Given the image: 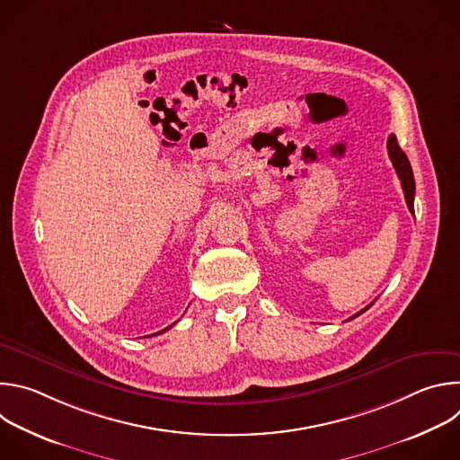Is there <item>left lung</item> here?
I'll list each match as a JSON object with an SVG mask.
<instances>
[{
	"mask_svg": "<svg viewBox=\"0 0 460 460\" xmlns=\"http://www.w3.org/2000/svg\"><path fill=\"white\" fill-rule=\"evenodd\" d=\"M387 155H389V160H391L393 167H395V171H397V174H399V178H401L408 209H410L411 215H415V208H413V200H415V178H413L411 164H410L406 153L401 149V146H399L395 135H391V137L387 138ZM369 305H371V304H369ZM369 305H367L366 309H369ZM366 309L358 311L355 316L362 314ZM355 316H351V318H355ZM351 318H349V320H351Z\"/></svg>",
	"mask_w": 460,
	"mask_h": 460,
	"instance_id": "left-lung-1",
	"label": "left lung"
}]
</instances>
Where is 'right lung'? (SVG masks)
Wrapping results in <instances>:
<instances>
[{
	"mask_svg": "<svg viewBox=\"0 0 460 460\" xmlns=\"http://www.w3.org/2000/svg\"><path fill=\"white\" fill-rule=\"evenodd\" d=\"M172 325H174V323H172ZM169 327H171V325H169ZM169 327H165V330H162V332H158V333H156V335H160V333H164V332H167V330H169ZM151 337H153V335H151Z\"/></svg>",
	"mask_w": 460,
	"mask_h": 460,
	"instance_id": "add662e5",
	"label": "right lung"
}]
</instances>
